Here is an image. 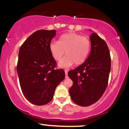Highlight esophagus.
I'll return each mask as SVG.
<instances>
[{
  "label": "esophagus",
  "mask_w": 129,
  "mask_h": 129,
  "mask_svg": "<svg viewBox=\"0 0 129 129\" xmlns=\"http://www.w3.org/2000/svg\"><path fill=\"white\" fill-rule=\"evenodd\" d=\"M65 75H66V78H68V72H67V70H66L65 71Z\"/></svg>",
  "instance_id": "34e87169"
}]
</instances>
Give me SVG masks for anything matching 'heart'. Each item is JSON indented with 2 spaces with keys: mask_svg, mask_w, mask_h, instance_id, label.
I'll return each instance as SVG.
<instances>
[{
  "mask_svg": "<svg viewBox=\"0 0 129 129\" xmlns=\"http://www.w3.org/2000/svg\"><path fill=\"white\" fill-rule=\"evenodd\" d=\"M90 42L85 36L76 33H68L59 37L58 42L53 41L50 44V51L56 61H60L59 67L63 69L82 64L87 59L90 50Z\"/></svg>",
  "mask_w": 129,
  "mask_h": 129,
  "instance_id": "1",
  "label": "heart"
}]
</instances>
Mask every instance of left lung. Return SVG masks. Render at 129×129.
Returning <instances> with one entry per match:
<instances>
[{
  "mask_svg": "<svg viewBox=\"0 0 129 129\" xmlns=\"http://www.w3.org/2000/svg\"><path fill=\"white\" fill-rule=\"evenodd\" d=\"M91 51L82 65L68 73L73 81L69 90L72 100L81 106L97 102L107 87L111 69V57L108 46L95 33L90 36Z\"/></svg>",
  "mask_w": 129,
  "mask_h": 129,
  "instance_id": "1",
  "label": "left lung"
}]
</instances>
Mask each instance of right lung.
Instances as JSON below:
<instances>
[{
	"mask_svg": "<svg viewBox=\"0 0 129 129\" xmlns=\"http://www.w3.org/2000/svg\"><path fill=\"white\" fill-rule=\"evenodd\" d=\"M56 32L36 31L19 49L17 72L20 88L27 100L37 106L51 101L56 87L65 78L63 70L54 69L57 64L50 51Z\"/></svg>",
	"mask_w": 129,
	"mask_h": 129,
	"instance_id": "obj_1",
	"label": "right lung"
}]
</instances>
